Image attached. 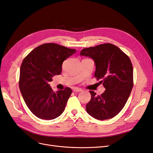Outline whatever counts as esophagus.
<instances>
[{
    "label": "esophagus",
    "mask_w": 153,
    "mask_h": 153,
    "mask_svg": "<svg viewBox=\"0 0 153 153\" xmlns=\"http://www.w3.org/2000/svg\"><path fill=\"white\" fill-rule=\"evenodd\" d=\"M82 91V89H80V88H78V87L73 88V91L75 92H81Z\"/></svg>",
    "instance_id": "obj_1"
}]
</instances>
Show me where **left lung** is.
<instances>
[{
	"label": "left lung",
	"mask_w": 153,
	"mask_h": 153,
	"mask_svg": "<svg viewBox=\"0 0 153 153\" xmlns=\"http://www.w3.org/2000/svg\"><path fill=\"white\" fill-rule=\"evenodd\" d=\"M81 56L93 59L96 66L94 76L102 79L105 91L96 95L90 91L91 99L86 105L87 112L94 118L109 119L123 108L133 85V66L128 55L110 43L100 45L82 50Z\"/></svg>",
	"instance_id": "obj_1"
}]
</instances>
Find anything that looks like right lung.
<instances>
[{"label": "right lung", "mask_w": 153, "mask_h": 153, "mask_svg": "<svg viewBox=\"0 0 153 153\" xmlns=\"http://www.w3.org/2000/svg\"><path fill=\"white\" fill-rule=\"evenodd\" d=\"M55 43L36 47L24 59L20 67L19 87L31 112L39 119L52 120L61 115L72 91H53L49 82L62 72V62L76 52Z\"/></svg>", "instance_id": "obj_1"}]
</instances>
